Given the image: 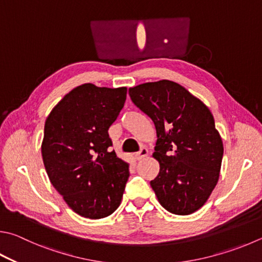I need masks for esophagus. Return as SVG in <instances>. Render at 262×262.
I'll return each mask as SVG.
<instances>
[{
	"mask_svg": "<svg viewBox=\"0 0 262 262\" xmlns=\"http://www.w3.org/2000/svg\"><path fill=\"white\" fill-rule=\"evenodd\" d=\"M146 156H147V149H145V147H142V149L135 155V158H136V160H142V159H144Z\"/></svg>",
	"mask_w": 262,
	"mask_h": 262,
	"instance_id": "obj_1",
	"label": "esophagus"
}]
</instances>
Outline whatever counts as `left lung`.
<instances>
[{
  "mask_svg": "<svg viewBox=\"0 0 262 262\" xmlns=\"http://www.w3.org/2000/svg\"><path fill=\"white\" fill-rule=\"evenodd\" d=\"M128 93L155 123L152 156L160 169L150 184L160 205L178 215L196 212L215 188L222 163L223 144L211 111L169 80L142 83Z\"/></svg>",
  "mask_w": 262,
  "mask_h": 262,
  "instance_id": "left-lung-1",
  "label": "left lung"
}]
</instances>
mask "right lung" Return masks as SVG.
Instances as JSON below:
<instances>
[{"mask_svg":"<svg viewBox=\"0 0 262 262\" xmlns=\"http://www.w3.org/2000/svg\"><path fill=\"white\" fill-rule=\"evenodd\" d=\"M127 88L84 83L65 95L45 123L41 152L51 184L66 204L88 219H102L121 203L128 164L111 151L108 128Z\"/></svg>","mask_w":262,"mask_h":262,"instance_id":"add662e5","label":"right lung"}]
</instances>
